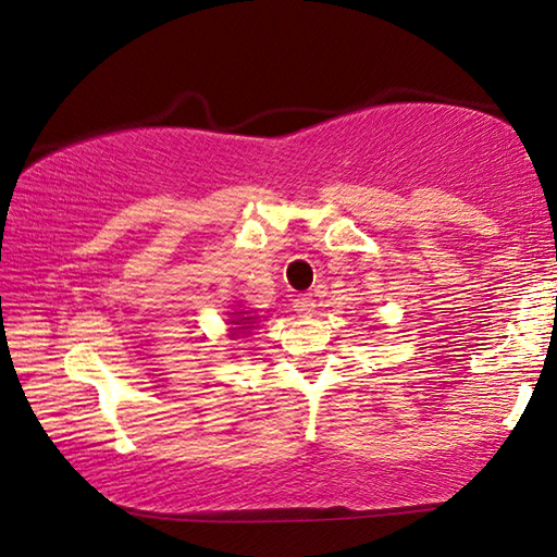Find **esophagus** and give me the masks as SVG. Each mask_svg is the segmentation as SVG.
<instances>
[{"instance_id": "34e87169", "label": "esophagus", "mask_w": 557, "mask_h": 557, "mask_svg": "<svg viewBox=\"0 0 557 557\" xmlns=\"http://www.w3.org/2000/svg\"><path fill=\"white\" fill-rule=\"evenodd\" d=\"M315 309V299L311 294H301V297L294 299V311L301 313V315H311Z\"/></svg>"}]
</instances>
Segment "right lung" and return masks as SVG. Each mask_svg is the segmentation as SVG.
<instances>
[{"mask_svg":"<svg viewBox=\"0 0 557 557\" xmlns=\"http://www.w3.org/2000/svg\"><path fill=\"white\" fill-rule=\"evenodd\" d=\"M232 315H234V319H228V323L238 325V329H232V337H236L238 333H250V329H253L250 323L258 321V315H250V311H236Z\"/></svg>","mask_w":557,"mask_h":557,"instance_id":"right-lung-1","label":"right lung"}]
</instances>
